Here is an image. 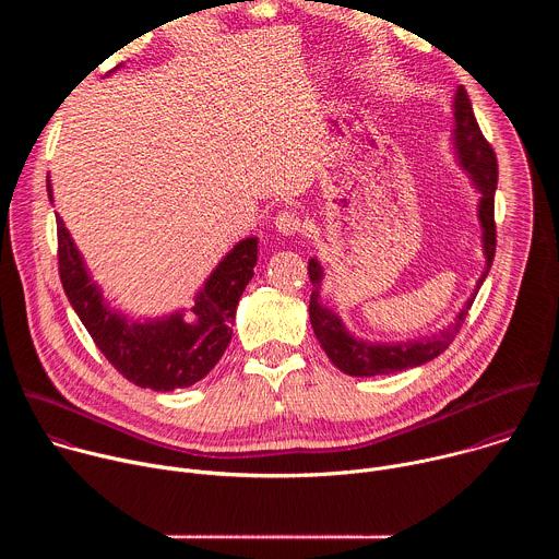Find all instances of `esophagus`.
Returning <instances> with one entry per match:
<instances>
[{"label":"esophagus","instance_id":"1","mask_svg":"<svg viewBox=\"0 0 559 559\" xmlns=\"http://www.w3.org/2000/svg\"><path fill=\"white\" fill-rule=\"evenodd\" d=\"M274 225H276V229L281 231V234H285V236H292V234H296V231H300V216L296 214V212H292V210H281L278 214H276V218H274Z\"/></svg>","mask_w":559,"mask_h":559}]
</instances>
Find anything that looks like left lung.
<instances>
[{
  "instance_id": "1",
  "label": "left lung",
  "mask_w": 559,
  "mask_h": 559,
  "mask_svg": "<svg viewBox=\"0 0 559 559\" xmlns=\"http://www.w3.org/2000/svg\"><path fill=\"white\" fill-rule=\"evenodd\" d=\"M453 117H455V130H453V147L457 154L460 166L468 173L473 186L480 190V205H477V216H480L483 225V246L487 257V267L475 285V292L466 300V305L455 316V321L444 328L440 334L423 336L418 341L407 343H367L360 338H354L341 318L321 305V296H318V287L323 281V267L316 259H309L307 272L309 281L316 287L309 296V321L313 328V334L330 356V360L349 376H384L393 371H405L412 367H420L436 356H440L457 336V332L464 325V318L475 300L477 289L485 283L493 257H496V188H498V158L491 147V143L485 139L480 126L475 121L471 102L466 91L460 86L453 102Z\"/></svg>"
}]
</instances>
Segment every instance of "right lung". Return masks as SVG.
Instances as JSON below:
<instances>
[{
    "instance_id": "add662e5",
    "label": "right lung",
    "mask_w": 559,
    "mask_h": 559,
    "mask_svg": "<svg viewBox=\"0 0 559 559\" xmlns=\"http://www.w3.org/2000/svg\"><path fill=\"white\" fill-rule=\"evenodd\" d=\"M48 197L52 190L48 181ZM259 238H246L216 265L194 300V321L183 311L130 323L112 311L93 283L82 254L57 216V259L63 292L106 360L130 382L152 391L183 389L205 378L231 341L236 305L254 276Z\"/></svg>"
}]
</instances>
